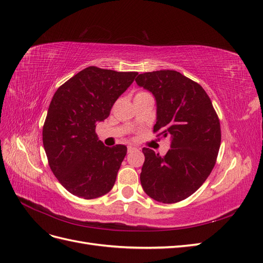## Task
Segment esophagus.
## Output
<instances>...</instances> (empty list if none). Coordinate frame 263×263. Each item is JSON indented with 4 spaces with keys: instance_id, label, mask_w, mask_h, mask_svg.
<instances>
[{
    "instance_id": "obj_1",
    "label": "esophagus",
    "mask_w": 263,
    "mask_h": 263,
    "mask_svg": "<svg viewBox=\"0 0 263 263\" xmlns=\"http://www.w3.org/2000/svg\"><path fill=\"white\" fill-rule=\"evenodd\" d=\"M134 150H136V148L133 147V146H128V147H127V151H128V153H133Z\"/></svg>"
}]
</instances>
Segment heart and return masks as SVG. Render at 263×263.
Here are the masks:
<instances>
[{
  "instance_id": "obj_1",
  "label": "heart",
  "mask_w": 263,
  "mask_h": 263,
  "mask_svg": "<svg viewBox=\"0 0 263 263\" xmlns=\"http://www.w3.org/2000/svg\"><path fill=\"white\" fill-rule=\"evenodd\" d=\"M145 93H146V92H138V93H137L136 95H140V94H145Z\"/></svg>"
}]
</instances>
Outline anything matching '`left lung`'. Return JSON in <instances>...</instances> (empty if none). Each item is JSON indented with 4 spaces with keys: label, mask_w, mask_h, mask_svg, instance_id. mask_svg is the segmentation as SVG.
I'll return each mask as SVG.
<instances>
[{
    "label": "left lung",
    "mask_w": 263,
    "mask_h": 263,
    "mask_svg": "<svg viewBox=\"0 0 263 263\" xmlns=\"http://www.w3.org/2000/svg\"><path fill=\"white\" fill-rule=\"evenodd\" d=\"M136 83L157 102V136H169L164 157L142 149L140 173L146 194L158 202L177 203L192 195L211 174L220 147V124L203 87L174 70L141 73Z\"/></svg>",
    "instance_id": "1"
}]
</instances>
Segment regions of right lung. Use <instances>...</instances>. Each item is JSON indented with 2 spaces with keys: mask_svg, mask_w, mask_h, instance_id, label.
I'll list each match as a JSON object with an SVG mask.
<instances>
[{
  "mask_svg": "<svg viewBox=\"0 0 263 263\" xmlns=\"http://www.w3.org/2000/svg\"><path fill=\"white\" fill-rule=\"evenodd\" d=\"M137 74L87 67L53 94L43 144L54 177L71 194L92 200L114 186L127 147L104 146L95 127Z\"/></svg>",
  "mask_w": 263,
  "mask_h": 263,
  "instance_id": "obj_1",
  "label": "right lung"
}]
</instances>
